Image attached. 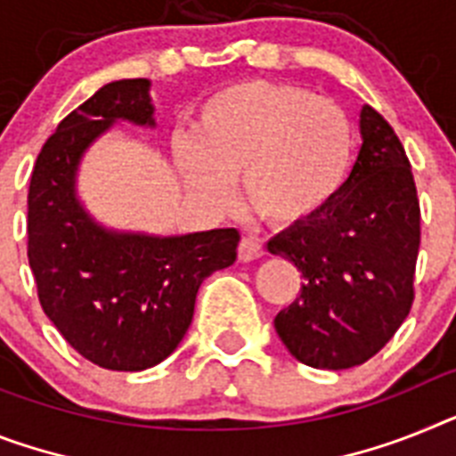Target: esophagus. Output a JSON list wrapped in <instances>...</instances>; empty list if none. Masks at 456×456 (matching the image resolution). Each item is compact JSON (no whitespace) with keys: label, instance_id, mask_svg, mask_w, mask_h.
<instances>
[{"label":"esophagus","instance_id":"34e87169","mask_svg":"<svg viewBox=\"0 0 456 456\" xmlns=\"http://www.w3.org/2000/svg\"><path fill=\"white\" fill-rule=\"evenodd\" d=\"M264 255V246L262 240L252 239V236H246V239H240L239 243V259L240 262H255Z\"/></svg>","mask_w":456,"mask_h":456}]
</instances>
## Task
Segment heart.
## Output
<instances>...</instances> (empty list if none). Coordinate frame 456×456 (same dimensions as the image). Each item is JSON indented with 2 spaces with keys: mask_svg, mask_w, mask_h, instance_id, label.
I'll return each mask as SVG.
<instances>
[{
  "mask_svg": "<svg viewBox=\"0 0 456 456\" xmlns=\"http://www.w3.org/2000/svg\"><path fill=\"white\" fill-rule=\"evenodd\" d=\"M350 118L304 87L243 80L210 94L194 136H175L185 185L210 206H227L240 178L248 208L275 229H297L334 204L352 167Z\"/></svg>",
  "mask_w": 456,
  "mask_h": 456,
  "instance_id": "obj_1",
  "label": "heart"
}]
</instances>
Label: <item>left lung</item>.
<instances>
[{
  "label": "left lung",
  "mask_w": 456,
  "mask_h": 456,
  "mask_svg": "<svg viewBox=\"0 0 456 456\" xmlns=\"http://www.w3.org/2000/svg\"><path fill=\"white\" fill-rule=\"evenodd\" d=\"M362 148L324 216L269 240L301 271L299 299L275 315L294 359L313 369L364 364L396 334L412 305L419 201L411 162L389 122L359 113Z\"/></svg>",
  "instance_id": "1"
}]
</instances>
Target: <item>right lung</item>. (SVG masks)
Masks as SVG:
<instances>
[{
    "mask_svg": "<svg viewBox=\"0 0 456 456\" xmlns=\"http://www.w3.org/2000/svg\"><path fill=\"white\" fill-rule=\"evenodd\" d=\"M118 122L155 127L151 80L99 87L45 141L27 194V257L41 308L69 346L102 369L143 370L178 347L199 285L234 264L240 236H157L94 220L78 197V169Z\"/></svg>",
    "mask_w": 456,
    "mask_h": 456,
    "instance_id": "add662e5",
    "label": "right lung"
}]
</instances>
